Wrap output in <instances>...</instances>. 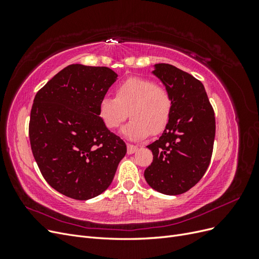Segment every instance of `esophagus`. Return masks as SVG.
Listing matches in <instances>:
<instances>
[{
  "instance_id": "obj_1",
  "label": "esophagus",
  "mask_w": 259,
  "mask_h": 259,
  "mask_svg": "<svg viewBox=\"0 0 259 259\" xmlns=\"http://www.w3.org/2000/svg\"><path fill=\"white\" fill-rule=\"evenodd\" d=\"M137 150H138V147H137V146H134V145L127 144V153H128V154H133V153H135Z\"/></svg>"
}]
</instances>
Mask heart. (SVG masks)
<instances>
[{"instance_id":"1","label":"heart","mask_w":259,"mask_h":259,"mask_svg":"<svg viewBox=\"0 0 259 259\" xmlns=\"http://www.w3.org/2000/svg\"><path fill=\"white\" fill-rule=\"evenodd\" d=\"M173 100L169 93L148 79L130 77L115 90V97L104 96L99 101L98 113L105 126L113 130L126 120H132L121 130L130 140H140L158 134L167 125Z\"/></svg>"}]
</instances>
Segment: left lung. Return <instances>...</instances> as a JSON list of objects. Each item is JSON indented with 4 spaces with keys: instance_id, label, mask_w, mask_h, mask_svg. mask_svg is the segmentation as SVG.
Here are the masks:
<instances>
[{
    "instance_id": "8db88e82",
    "label": "left lung",
    "mask_w": 259,
    "mask_h": 259,
    "mask_svg": "<svg viewBox=\"0 0 259 259\" xmlns=\"http://www.w3.org/2000/svg\"><path fill=\"white\" fill-rule=\"evenodd\" d=\"M153 68L173 100V110L162 136L147 146L153 161L144 175L152 189L177 195L197 185L209 165L215 114L204 85L194 76L168 64Z\"/></svg>"
}]
</instances>
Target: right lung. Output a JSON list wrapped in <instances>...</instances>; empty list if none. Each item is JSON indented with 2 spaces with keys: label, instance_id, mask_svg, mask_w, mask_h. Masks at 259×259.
Listing matches in <instances>:
<instances>
[{
  "label": "right lung",
  "instance_id": "1",
  "mask_svg": "<svg viewBox=\"0 0 259 259\" xmlns=\"http://www.w3.org/2000/svg\"><path fill=\"white\" fill-rule=\"evenodd\" d=\"M117 74L107 67L70 65L36 93L31 149L43 177L66 197L90 200L111 185L126 145L109 131L99 101Z\"/></svg>",
  "mask_w": 259,
  "mask_h": 259
}]
</instances>
